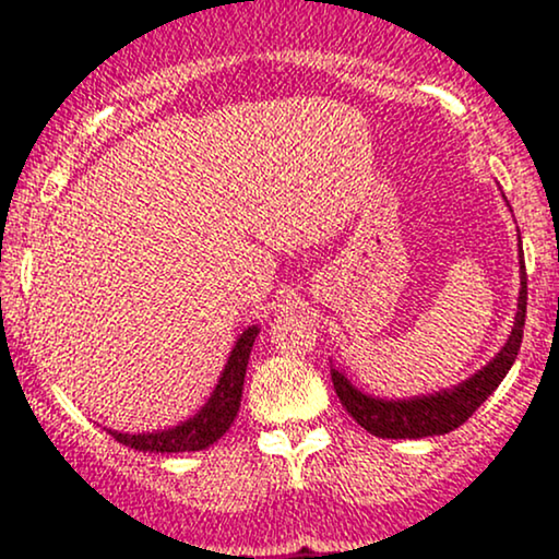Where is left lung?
I'll return each instance as SVG.
<instances>
[{
	"label": "left lung",
	"mask_w": 559,
	"mask_h": 559,
	"mask_svg": "<svg viewBox=\"0 0 559 559\" xmlns=\"http://www.w3.org/2000/svg\"><path fill=\"white\" fill-rule=\"evenodd\" d=\"M518 265H521V292H518L512 331L502 349L484 368L449 389L418 396H402V400H386V396L368 394V391L355 386L349 376L331 362L333 389H336V396L342 400L346 413L378 439H426V436H441L463 426L480 404L489 400L493 389L502 383V378L510 373L512 362H515L518 352H521L525 305H528V286H525L528 278H525L521 236H518Z\"/></svg>",
	"instance_id": "obj_1"
}]
</instances>
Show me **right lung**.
I'll return each instance as SVG.
<instances>
[{"mask_svg": "<svg viewBox=\"0 0 559 559\" xmlns=\"http://www.w3.org/2000/svg\"><path fill=\"white\" fill-rule=\"evenodd\" d=\"M260 325H247L239 336H236L234 346L228 352L226 368H223L221 378H217L213 394L207 402L197 409L191 418H186L176 426L157 428V431H141V433H123L107 428L115 441L120 444L139 449V452H157V454H176V452H199V449L213 447L223 433L228 431L234 423L236 413L241 404L243 391V376H247L249 352H252L254 338H258Z\"/></svg>", "mask_w": 559, "mask_h": 559, "instance_id": "add662e5", "label": "right lung"}]
</instances>
